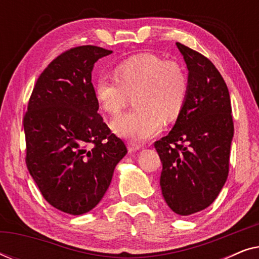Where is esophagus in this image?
Segmentation results:
<instances>
[{"instance_id": "obj_1", "label": "esophagus", "mask_w": 259, "mask_h": 259, "mask_svg": "<svg viewBox=\"0 0 259 259\" xmlns=\"http://www.w3.org/2000/svg\"><path fill=\"white\" fill-rule=\"evenodd\" d=\"M127 147H128V151L130 152H137V151H140L141 148V145H138L136 143H128L127 144Z\"/></svg>"}]
</instances>
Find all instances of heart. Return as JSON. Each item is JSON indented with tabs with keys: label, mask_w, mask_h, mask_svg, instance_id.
<instances>
[{
	"label": "heart",
	"mask_w": 259,
	"mask_h": 259,
	"mask_svg": "<svg viewBox=\"0 0 259 259\" xmlns=\"http://www.w3.org/2000/svg\"><path fill=\"white\" fill-rule=\"evenodd\" d=\"M134 91L136 108L116 115L111 127L120 137L145 141L161 130L162 120L172 121L182 111L187 95L185 70L155 54H140L116 65L114 75L101 74L94 82L95 98L108 113L119 112Z\"/></svg>",
	"instance_id": "obj_1"
}]
</instances>
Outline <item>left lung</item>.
<instances>
[{
	"instance_id": "8db88e82",
	"label": "left lung",
	"mask_w": 259,
	"mask_h": 259,
	"mask_svg": "<svg viewBox=\"0 0 259 259\" xmlns=\"http://www.w3.org/2000/svg\"><path fill=\"white\" fill-rule=\"evenodd\" d=\"M176 45L189 70L186 100L173 128L154 147L166 204L177 214L190 215L210 206L228 179L233 121L218 69L200 53Z\"/></svg>"
}]
</instances>
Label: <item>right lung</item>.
I'll return each instance as SVG.
<instances>
[{
    "label": "right lung",
    "instance_id": "right-lung-1",
    "mask_svg": "<svg viewBox=\"0 0 259 259\" xmlns=\"http://www.w3.org/2000/svg\"><path fill=\"white\" fill-rule=\"evenodd\" d=\"M80 46L49 63L36 81L23 118L26 164L52 206L79 215L100 203L127 148L98 113L92 70L112 54Z\"/></svg>",
    "mask_w": 259,
    "mask_h": 259
}]
</instances>
